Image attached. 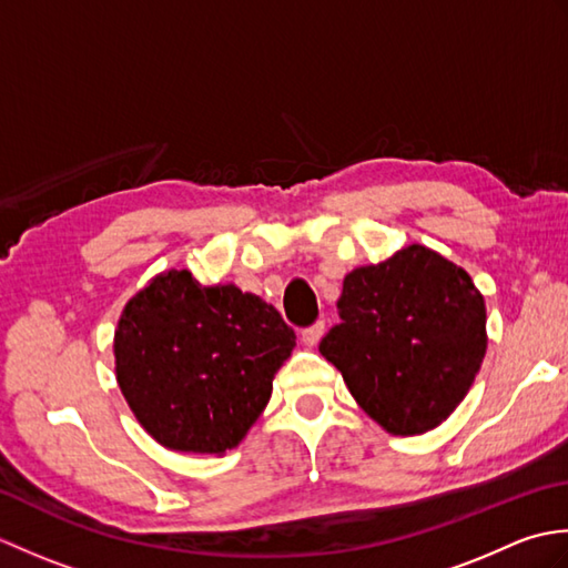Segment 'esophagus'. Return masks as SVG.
<instances>
[{"mask_svg":"<svg viewBox=\"0 0 568 568\" xmlns=\"http://www.w3.org/2000/svg\"><path fill=\"white\" fill-rule=\"evenodd\" d=\"M322 334H324V322H315L312 327L303 329V344L305 346H317L320 339H322Z\"/></svg>","mask_w":568,"mask_h":568,"instance_id":"obj_1","label":"esophagus"}]
</instances>
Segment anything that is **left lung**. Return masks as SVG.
Instances as JSON below:
<instances>
[{"instance_id":"8db88e82","label":"left lung","mask_w":568,"mask_h":568,"mask_svg":"<svg viewBox=\"0 0 568 568\" xmlns=\"http://www.w3.org/2000/svg\"><path fill=\"white\" fill-rule=\"evenodd\" d=\"M342 322L320 342L368 417L425 434L464 400L486 356V303L470 275L427 246L344 277Z\"/></svg>"}]
</instances>
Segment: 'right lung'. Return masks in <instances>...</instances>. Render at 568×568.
Here are the masks:
<instances>
[{"label": "right lung", "mask_w": 568, "mask_h": 568, "mask_svg": "<svg viewBox=\"0 0 568 568\" xmlns=\"http://www.w3.org/2000/svg\"><path fill=\"white\" fill-rule=\"evenodd\" d=\"M281 312L236 285L165 271L129 300L114 332L116 383L151 437L173 452L224 454L271 400L293 354Z\"/></svg>", "instance_id": "add662e5"}]
</instances>
